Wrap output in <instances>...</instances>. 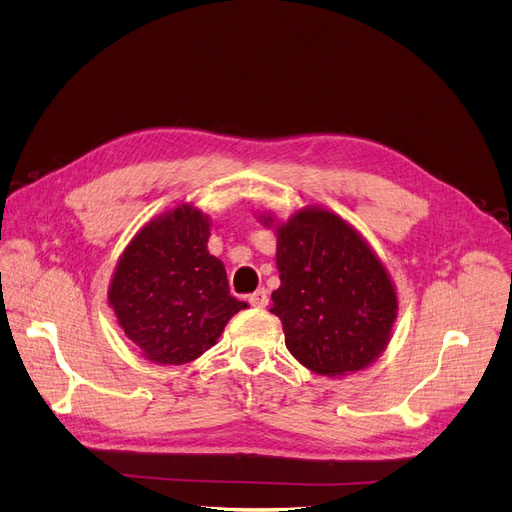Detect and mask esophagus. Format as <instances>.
<instances>
[{"label": "esophagus", "instance_id": "obj_1", "mask_svg": "<svg viewBox=\"0 0 512 512\" xmlns=\"http://www.w3.org/2000/svg\"><path fill=\"white\" fill-rule=\"evenodd\" d=\"M249 304L253 308H266L270 304V297H268V291L266 289H257L255 293L249 295Z\"/></svg>", "mask_w": 512, "mask_h": 512}]
</instances>
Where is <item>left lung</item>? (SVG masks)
Instances as JSON below:
<instances>
[{
    "label": "left lung",
    "mask_w": 512,
    "mask_h": 512,
    "mask_svg": "<svg viewBox=\"0 0 512 512\" xmlns=\"http://www.w3.org/2000/svg\"><path fill=\"white\" fill-rule=\"evenodd\" d=\"M263 225H274L268 215ZM280 287L270 308L297 361L327 377L377 361L396 320V291L365 238L327 208H301L276 225Z\"/></svg>",
    "instance_id": "left-lung-1"
}]
</instances>
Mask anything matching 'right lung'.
I'll return each mask as SVG.
<instances>
[{
  "label": "right lung",
  "instance_id": "add662e5",
  "mask_svg": "<svg viewBox=\"0 0 512 512\" xmlns=\"http://www.w3.org/2000/svg\"><path fill=\"white\" fill-rule=\"evenodd\" d=\"M211 221L183 204L149 223L124 249L109 285V306L141 354L185 365L217 344L244 310L230 295L223 263L208 253Z\"/></svg>",
  "mask_w": 512,
  "mask_h": 512
}]
</instances>
